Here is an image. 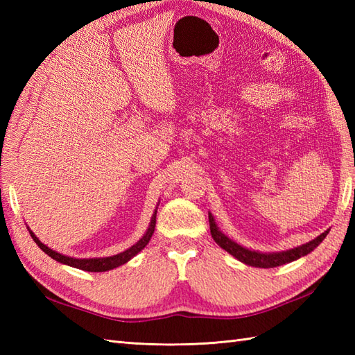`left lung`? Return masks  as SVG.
Masks as SVG:
<instances>
[{
	"instance_id": "8db88e82",
	"label": "left lung",
	"mask_w": 355,
	"mask_h": 355,
	"mask_svg": "<svg viewBox=\"0 0 355 355\" xmlns=\"http://www.w3.org/2000/svg\"><path fill=\"white\" fill-rule=\"evenodd\" d=\"M209 224H210V233H212V238L218 245L224 248L227 253H230L233 258H236L238 261L245 263V266H252V267H258V268L279 267V266H284V263H288V262L302 258V256H306L308 253H311L323 239L327 238L328 232H329V230H325L318 238L311 239L310 243H305L302 245L290 248V250L263 253V252L252 250V248L241 245L236 243V241H233L227 235H224V233L220 230V227L216 225V223L214 220V215L210 212H209Z\"/></svg>"
}]
</instances>
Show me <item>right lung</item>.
<instances>
[{"instance_id": "add662e5", "label": "right lung", "mask_w": 355, "mask_h": 355, "mask_svg": "<svg viewBox=\"0 0 355 355\" xmlns=\"http://www.w3.org/2000/svg\"><path fill=\"white\" fill-rule=\"evenodd\" d=\"M155 216H157V207L154 210L153 216H150V223L148 225V229L145 232V235H143L137 243L134 245H131L130 248H126V250L120 252L117 254H112V256H107V258H84V259H79V258H71V256H65L62 253H58L53 250V248L47 247L45 244H42L40 238H37L35 233L28 229L30 232V236L33 238L35 243L37 244V247L41 248L44 253H47L51 259H55L61 263H65V266L69 267H74V268H79V270H84V271H94V273H99V271H108L112 268H117L120 266H123L128 261H131L135 254H139L143 248L148 245V243L150 241L154 235V229H155Z\"/></svg>"}]
</instances>
